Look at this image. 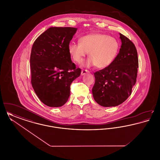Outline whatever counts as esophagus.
Wrapping results in <instances>:
<instances>
[{"mask_svg": "<svg viewBox=\"0 0 160 160\" xmlns=\"http://www.w3.org/2000/svg\"><path fill=\"white\" fill-rule=\"evenodd\" d=\"M88 73H89V71H88V70H86V69H83V70H82V72H81L82 76H84V75H85V74H88Z\"/></svg>", "mask_w": 160, "mask_h": 160, "instance_id": "1", "label": "esophagus"}]
</instances>
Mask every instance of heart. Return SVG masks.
<instances>
[{
	"label": "heart",
	"mask_w": 160,
	"mask_h": 160,
	"mask_svg": "<svg viewBox=\"0 0 160 160\" xmlns=\"http://www.w3.org/2000/svg\"><path fill=\"white\" fill-rule=\"evenodd\" d=\"M120 44L116 38L100 33H91L80 39V44L71 42L68 52L72 59L81 63L89 53L90 58L84 63L87 67L105 68L110 65L119 53Z\"/></svg>",
	"instance_id": "heart-1"
}]
</instances>
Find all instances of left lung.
Masks as SVG:
<instances>
[{"label": "left lung", "mask_w": 160, "mask_h": 160, "mask_svg": "<svg viewBox=\"0 0 160 160\" xmlns=\"http://www.w3.org/2000/svg\"><path fill=\"white\" fill-rule=\"evenodd\" d=\"M119 53L108 67L94 73L95 82L92 88L95 101L102 107L118 106L131 94L136 82L138 61L136 48L121 33Z\"/></svg>", "instance_id": "obj_1"}]
</instances>
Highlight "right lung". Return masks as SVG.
Listing matches in <instances>:
<instances>
[{
  "instance_id": "obj_1",
  "label": "right lung",
  "mask_w": 160,
  "mask_h": 160,
  "mask_svg": "<svg viewBox=\"0 0 160 160\" xmlns=\"http://www.w3.org/2000/svg\"><path fill=\"white\" fill-rule=\"evenodd\" d=\"M77 28L52 27L35 41L31 50V83L45 105L59 107L70 95L71 83L80 76L68 52Z\"/></svg>"
}]
</instances>
